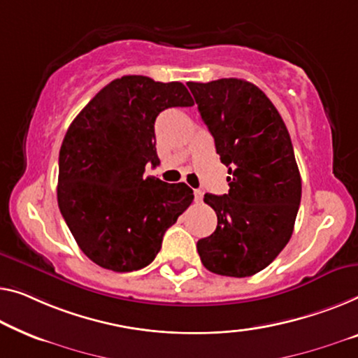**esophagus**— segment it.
<instances>
[{
  "label": "esophagus",
  "mask_w": 358,
  "mask_h": 358,
  "mask_svg": "<svg viewBox=\"0 0 358 358\" xmlns=\"http://www.w3.org/2000/svg\"><path fill=\"white\" fill-rule=\"evenodd\" d=\"M202 197H204V193H202L201 189H196V191H194V199H196V202H201Z\"/></svg>",
  "instance_id": "34e87169"
}]
</instances>
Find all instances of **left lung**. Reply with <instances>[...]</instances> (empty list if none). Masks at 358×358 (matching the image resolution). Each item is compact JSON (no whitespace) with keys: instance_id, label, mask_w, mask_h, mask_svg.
I'll list each match as a JSON object with an SVG mask.
<instances>
[{"instance_id":"8db88e82","label":"left lung","mask_w":358,"mask_h":358,"mask_svg":"<svg viewBox=\"0 0 358 358\" xmlns=\"http://www.w3.org/2000/svg\"><path fill=\"white\" fill-rule=\"evenodd\" d=\"M188 88L230 173L227 194L204 196L217 228L197 241V252L212 273L252 276L273 262L294 230L302 181L291 136L254 83L220 78Z\"/></svg>"}]
</instances>
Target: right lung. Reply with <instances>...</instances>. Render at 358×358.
Returning <instances> with one entry per match:
<instances>
[{"label":"right lung","mask_w":358,"mask_h":358,"mask_svg":"<svg viewBox=\"0 0 358 358\" xmlns=\"http://www.w3.org/2000/svg\"><path fill=\"white\" fill-rule=\"evenodd\" d=\"M194 101L183 83L125 76L85 106L59 151L57 204L78 248L112 271L140 270L156 259L164 233L193 202L185 183L145 177L159 165L154 122Z\"/></svg>","instance_id":"1"}]
</instances>
